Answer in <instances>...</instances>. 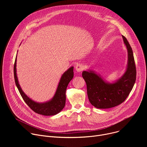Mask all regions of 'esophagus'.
<instances>
[{
  "label": "esophagus",
  "instance_id": "esophagus-1",
  "mask_svg": "<svg viewBox=\"0 0 147 147\" xmlns=\"http://www.w3.org/2000/svg\"><path fill=\"white\" fill-rule=\"evenodd\" d=\"M76 70L78 71V72H80L84 70V66L83 65L81 64V63H78L76 65Z\"/></svg>",
  "mask_w": 147,
  "mask_h": 147
}]
</instances>
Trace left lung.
Segmentation results:
<instances>
[{
  "mask_svg": "<svg viewBox=\"0 0 147 147\" xmlns=\"http://www.w3.org/2000/svg\"><path fill=\"white\" fill-rule=\"evenodd\" d=\"M128 51V65L124 75L114 83H107L94 72L84 71L87 95L90 103L98 109H108L123 102L132 90L136 80V68L133 50L128 40L122 35Z\"/></svg>",
  "mask_w": 147,
  "mask_h": 147,
  "instance_id": "left-lung-1",
  "label": "left lung"
}]
</instances>
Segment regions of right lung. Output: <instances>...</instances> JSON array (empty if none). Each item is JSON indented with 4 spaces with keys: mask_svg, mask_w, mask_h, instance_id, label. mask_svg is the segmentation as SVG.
Instances as JSON below:
<instances>
[{
    "mask_svg": "<svg viewBox=\"0 0 147 147\" xmlns=\"http://www.w3.org/2000/svg\"><path fill=\"white\" fill-rule=\"evenodd\" d=\"M17 56L14 65V76L16 86L27 105L35 113L44 116H53L59 113L64 108L66 103V91L70 81L74 76L73 67L69 69L62 75L53 98L45 103H37L28 98L22 91L18 84L16 74Z\"/></svg>",
    "mask_w": 147,
    "mask_h": 147,
    "instance_id": "obj_1",
    "label": "right lung"
}]
</instances>
